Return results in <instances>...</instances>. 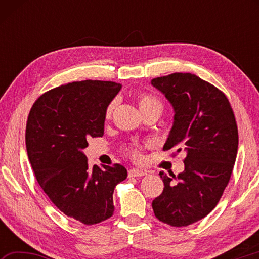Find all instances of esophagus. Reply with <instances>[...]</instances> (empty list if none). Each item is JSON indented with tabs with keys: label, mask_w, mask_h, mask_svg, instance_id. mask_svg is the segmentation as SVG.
Segmentation results:
<instances>
[{
	"label": "esophagus",
	"mask_w": 259,
	"mask_h": 259,
	"mask_svg": "<svg viewBox=\"0 0 259 259\" xmlns=\"http://www.w3.org/2000/svg\"><path fill=\"white\" fill-rule=\"evenodd\" d=\"M146 175H147L146 170H140V169L129 170V177H143V176H146Z\"/></svg>",
	"instance_id": "esophagus-1"
}]
</instances>
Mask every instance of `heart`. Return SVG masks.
I'll return each instance as SVG.
<instances>
[{"instance_id":"heart-1","label":"heart","mask_w":259,"mask_h":259,"mask_svg":"<svg viewBox=\"0 0 259 259\" xmlns=\"http://www.w3.org/2000/svg\"><path fill=\"white\" fill-rule=\"evenodd\" d=\"M138 103H139V107H140V111H146V109H150V108H160L162 109V103L161 100L155 97L154 95H151V94H142L139 95L138 97ZM116 106V100H112L111 103L107 105L106 109H105V116H106V119H109V117L112 116V114L114 112V109H115ZM142 148H140L139 145L137 144H135V145H131L130 147H128V154L134 157V159H139L140 155H142Z\"/></svg>"}]
</instances>
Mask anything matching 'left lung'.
Returning a JSON list of instances; mask_svg holds the SVG:
<instances>
[{
	"label": "left lung",
	"instance_id": "obj_1",
	"mask_svg": "<svg viewBox=\"0 0 259 259\" xmlns=\"http://www.w3.org/2000/svg\"><path fill=\"white\" fill-rule=\"evenodd\" d=\"M151 83L175 112L163 151L186 155L183 172H160L164 188L153 200V211L165 224L187 226L211 212L222 198L238 153V126L226 96L194 74L174 73Z\"/></svg>",
	"mask_w": 259,
	"mask_h": 259
}]
</instances>
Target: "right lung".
Instances as JSON below:
<instances>
[{
  "label": "right lung",
  "instance_id": "1",
  "mask_svg": "<svg viewBox=\"0 0 259 259\" xmlns=\"http://www.w3.org/2000/svg\"><path fill=\"white\" fill-rule=\"evenodd\" d=\"M122 85L80 81L57 87L37 98L26 124V150L35 177L51 202L85 225L114 212L113 193L128 171L123 165H88L83 150L104 135L105 109Z\"/></svg>",
  "mask_w": 259,
  "mask_h": 259
}]
</instances>
